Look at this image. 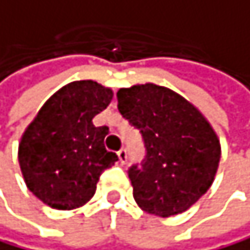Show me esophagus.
<instances>
[{"mask_svg": "<svg viewBox=\"0 0 250 250\" xmlns=\"http://www.w3.org/2000/svg\"><path fill=\"white\" fill-rule=\"evenodd\" d=\"M117 155H118V160H120V163H121V164H124V163L127 161V150H126V149L118 150Z\"/></svg>", "mask_w": 250, "mask_h": 250, "instance_id": "obj_1", "label": "esophagus"}]
</instances>
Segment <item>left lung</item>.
<instances>
[{"instance_id": "8db88e82", "label": "left lung", "mask_w": 250, "mask_h": 250, "mask_svg": "<svg viewBox=\"0 0 250 250\" xmlns=\"http://www.w3.org/2000/svg\"><path fill=\"white\" fill-rule=\"evenodd\" d=\"M117 98L146 150L127 170L138 206L158 217L188 210L208 192L218 169L215 132L189 101L157 84L120 89Z\"/></svg>"}]
</instances>
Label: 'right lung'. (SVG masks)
Listing matches in <instances>:
<instances>
[{
    "label": "right lung",
    "instance_id": "obj_1",
    "mask_svg": "<svg viewBox=\"0 0 250 250\" xmlns=\"http://www.w3.org/2000/svg\"><path fill=\"white\" fill-rule=\"evenodd\" d=\"M112 97L110 89L95 81L70 83L46 101L24 132L21 172L29 190L47 206H83L93 197L101 173L118 161L104 147L109 127L92 123Z\"/></svg>",
    "mask_w": 250,
    "mask_h": 250
}]
</instances>
